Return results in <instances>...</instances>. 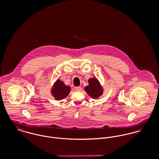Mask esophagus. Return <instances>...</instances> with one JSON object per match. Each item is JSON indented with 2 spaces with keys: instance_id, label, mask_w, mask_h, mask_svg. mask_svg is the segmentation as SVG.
Returning a JSON list of instances; mask_svg holds the SVG:
<instances>
[{
  "instance_id": "esophagus-1",
  "label": "esophagus",
  "mask_w": 159,
  "mask_h": 159,
  "mask_svg": "<svg viewBox=\"0 0 159 159\" xmlns=\"http://www.w3.org/2000/svg\"><path fill=\"white\" fill-rule=\"evenodd\" d=\"M75 91H81V87H76V88H75Z\"/></svg>"
}]
</instances>
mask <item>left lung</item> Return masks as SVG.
<instances>
[{
  "label": "left lung",
  "instance_id": "1",
  "mask_svg": "<svg viewBox=\"0 0 159 159\" xmlns=\"http://www.w3.org/2000/svg\"><path fill=\"white\" fill-rule=\"evenodd\" d=\"M88 83L89 84L85 86L84 91L91 98L97 99L103 94L104 88L97 78H90L88 79Z\"/></svg>",
  "mask_w": 159,
  "mask_h": 159
}]
</instances>
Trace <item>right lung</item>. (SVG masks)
Returning a JSON list of instances; mask_svg holds the SVG:
<instances>
[{
    "label": "right lung",
    "mask_w": 159,
    "mask_h": 159,
    "mask_svg": "<svg viewBox=\"0 0 159 159\" xmlns=\"http://www.w3.org/2000/svg\"><path fill=\"white\" fill-rule=\"evenodd\" d=\"M71 88L64 84L63 81L57 79L51 88V93L52 97L57 100L66 98L70 92Z\"/></svg>",
    "instance_id": "right-lung-1"
}]
</instances>
